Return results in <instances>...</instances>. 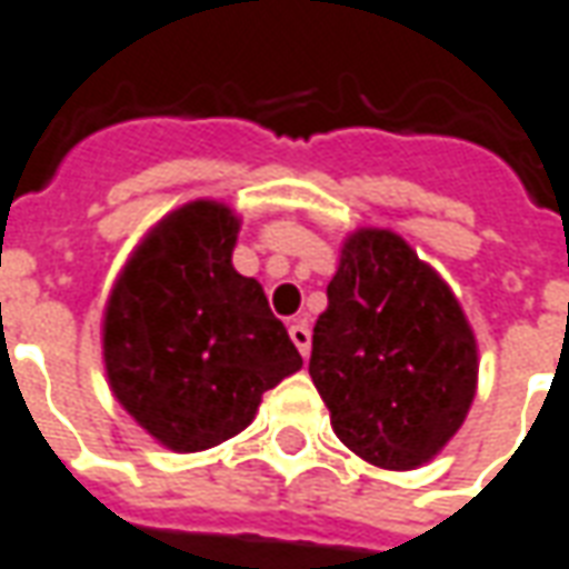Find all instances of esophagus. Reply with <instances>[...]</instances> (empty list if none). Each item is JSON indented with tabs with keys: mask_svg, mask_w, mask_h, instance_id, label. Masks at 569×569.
<instances>
[{
	"mask_svg": "<svg viewBox=\"0 0 569 569\" xmlns=\"http://www.w3.org/2000/svg\"><path fill=\"white\" fill-rule=\"evenodd\" d=\"M288 333H291L293 346L300 349V356H309V349H312V330H309V325H306V321H293L291 328H288Z\"/></svg>",
	"mask_w": 569,
	"mask_h": 569,
	"instance_id": "1",
	"label": "esophagus"
}]
</instances>
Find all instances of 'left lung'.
Listing matches in <instances>:
<instances>
[{
	"instance_id": "left-lung-1",
	"label": "left lung",
	"mask_w": 569,
	"mask_h": 569,
	"mask_svg": "<svg viewBox=\"0 0 569 569\" xmlns=\"http://www.w3.org/2000/svg\"><path fill=\"white\" fill-rule=\"evenodd\" d=\"M309 373L342 445L370 466L435 459L478 392V342L457 293L392 229L361 227L340 248Z\"/></svg>"
}]
</instances>
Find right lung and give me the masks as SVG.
Here are the masks:
<instances>
[{
	"label": "right lung",
	"mask_w": 569,
	"mask_h": 569,
	"mask_svg": "<svg viewBox=\"0 0 569 569\" xmlns=\"http://www.w3.org/2000/svg\"><path fill=\"white\" fill-rule=\"evenodd\" d=\"M239 213L196 199L140 239L103 309V368L128 417L174 453L229 441L303 368L263 284L232 266Z\"/></svg>",
	"instance_id": "add662e5"
}]
</instances>
